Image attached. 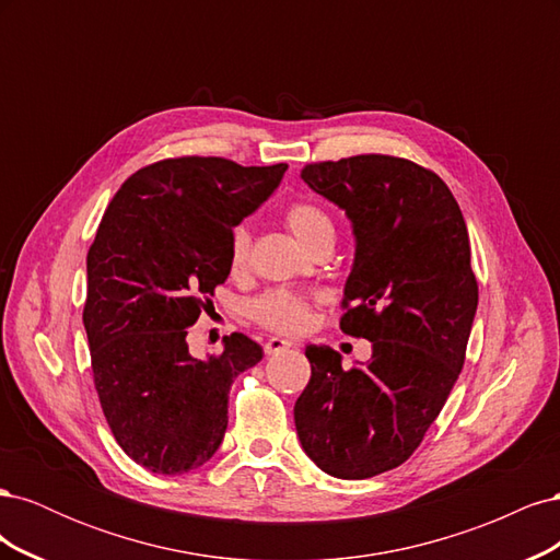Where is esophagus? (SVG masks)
<instances>
[{
    "instance_id": "esophagus-1",
    "label": "esophagus",
    "mask_w": 560,
    "mask_h": 560,
    "mask_svg": "<svg viewBox=\"0 0 560 560\" xmlns=\"http://www.w3.org/2000/svg\"><path fill=\"white\" fill-rule=\"evenodd\" d=\"M287 348H292V343L284 341V338H278V336L268 338V341L264 343L266 354H278V352H282V350H287Z\"/></svg>"
}]
</instances>
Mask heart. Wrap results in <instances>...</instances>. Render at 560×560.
Here are the masks:
<instances>
[{"instance_id":"b5f03b06","label":"heart","mask_w":560,"mask_h":560,"mask_svg":"<svg viewBox=\"0 0 560 560\" xmlns=\"http://www.w3.org/2000/svg\"><path fill=\"white\" fill-rule=\"evenodd\" d=\"M284 224L294 233V238L311 247L322 235H334L329 214L313 200H296L284 210ZM252 235L245 226L233 229L229 238V268L231 273H243L249 261ZM249 317L257 325L278 334H301L311 325L313 299L290 290H268L247 306Z\"/></svg>"}]
</instances>
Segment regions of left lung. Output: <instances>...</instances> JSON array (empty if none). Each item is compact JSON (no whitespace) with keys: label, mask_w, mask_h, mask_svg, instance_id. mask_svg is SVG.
I'll use <instances>...</instances> for the list:
<instances>
[{"label":"left lung","mask_w":560,"mask_h":560,"mask_svg":"<svg viewBox=\"0 0 560 560\" xmlns=\"http://www.w3.org/2000/svg\"><path fill=\"white\" fill-rule=\"evenodd\" d=\"M301 177L352 222L341 329L371 341V360L343 369L308 346L296 432L322 471L369 479L409 460L460 376L479 303L469 235L446 182L409 159L319 161Z\"/></svg>","instance_id":"obj_1"}]
</instances>
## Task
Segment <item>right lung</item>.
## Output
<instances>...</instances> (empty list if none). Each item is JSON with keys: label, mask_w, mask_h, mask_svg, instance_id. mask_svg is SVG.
<instances>
[{"label": "right lung", "mask_w": 560, "mask_h": 560, "mask_svg": "<svg viewBox=\"0 0 560 560\" xmlns=\"http://www.w3.org/2000/svg\"><path fill=\"white\" fill-rule=\"evenodd\" d=\"M287 163L163 159L132 173L89 249L83 327L93 383L116 444L154 474L208 463L229 425L233 378L264 358L233 331L196 360L189 327L229 268V238L278 189Z\"/></svg>", "instance_id": "right-lung-1"}]
</instances>
